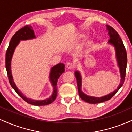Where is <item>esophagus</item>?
Returning <instances> with one entry per match:
<instances>
[{"label":"esophagus","instance_id":"1","mask_svg":"<svg viewBox=\"0 0 132 132\" xmlns=\"http://www.w3.org/2000/svg\"><path fill=\"white\" fill-rule=\"evenodd\" d=\"M66 68H67L68 69H72L75 68V64L72 63H71V62H69V63H68L67 64H66Z\"/></svg>","mask_w":132,"mask_h":132}]
</instances>
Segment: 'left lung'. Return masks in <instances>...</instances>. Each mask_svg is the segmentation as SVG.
<instances>
[{
  "label": "left lung",
  "mask_w": 132,
  "mask_h": 132,
  "mask_svg": "<svg viewBox=\"0 0 132 132\" xmlns=\"http://www.w3.org/2000/svg\"><path fill=\"white\" fill-rule=\"evenodd\" d=\"M107 26V30H108L109 35L110 39L109 41V43L112 44L116 48L117 59L118 64H119L120 70L121 75V82L119 84V87L115 91H113L110 94L105 95L102 97H90L88 95L84 94L81 91V76L80 75L79 72L78 71H76L75 75L77 80V84H78V88L79 95L80 97L83 101L87 102L90 104H98L105 101H109L117 92L118 90L120 89L122 85L123 84L125 81V75H126V69H127V51L125 46L122 42V39L120 37L119 33L116 31L114 28L109 25H106Z\"/></svg>",
  "instance_id": "left-lung-1"
}]
</instances>
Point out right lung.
Returning a JSON list of instances; mask_svg holds the SVG:
<instances>
[{
    "mask_svg": "<svg viewBox=\"0 0 132 132\" xmlns=\"http://www.w3.org/2000/svg\"><path fill=\"white\" fill-rule=\"evenodd\" d=\"M35 38V36L33 32V28L30 25H25L19 30H18L13 35L12 38H11L10 43H9V47L7 48V51H6L5 54V67L6 70H7V76H8L9 81L10 84L11 85L12 87L14 89L17 94L20 97L22 98L25 102L28 104H31L33 105H46L50 104L52 103L54 100L56 99L57 96V82L58 78L63 72H64V64L63 63H60L56 66H54L51 68L50 72V81L52 83V85L53 86V93L51 95V97L48 99L43 101H34V100L27 99L25 97L23 94L21 92L19 89H17L16 86L14 82L13 81L12 76L11 74V67H10V64H11V60L12 57L13 51H14L15 48H16V45L19 44L20 40H29V39H32Z\"/></svg>",
    "mask_w": 132,
    "mask_h": 132,
    "instance_id": "add662e5",
    "label": "right lung"
}]
</instances>
